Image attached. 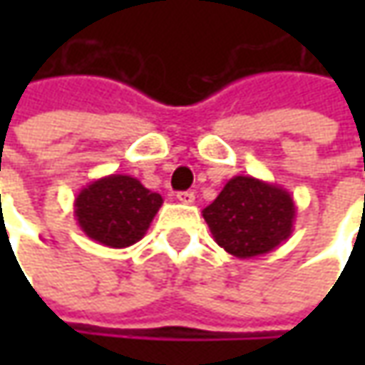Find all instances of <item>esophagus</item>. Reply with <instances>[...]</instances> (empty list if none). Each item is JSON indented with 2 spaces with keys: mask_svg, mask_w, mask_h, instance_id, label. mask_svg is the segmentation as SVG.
<instances>
[{
  "mask_svg": "<svg viewBox=\"0 0 365 365\" xmlns=\"http://www.w3.org/2000/svg\"><path fill=\"white\" fill-rule=\"evenodd\" d=\"M176 201H180V203H185V205L195 203V192H190V190H182V192H176Z\"/></svg>",
  "mask_w": 365,
  "mask_h": 365,
  "instance_id": "esophagus-1",
  "label": "esophagus"
}]
</instances>
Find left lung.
<instances>
[{"label":"left lung","instance_id":"1","mask_svg":"<svg viewBox=\"0 0 365 365\" xmlns=\"http://www.w3.org/2000/svg\"><path fill=\"white\" fill-rule=\"evenodd\" d=\"M213 240L227 254L264 256L292 235L297 207L287 189L254 176H233L203 209Z\"/></svg>","mask_w":365,"mask_h":365}]
</instances>
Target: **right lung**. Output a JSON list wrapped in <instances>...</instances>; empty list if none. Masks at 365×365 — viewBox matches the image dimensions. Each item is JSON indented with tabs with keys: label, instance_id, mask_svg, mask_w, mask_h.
I'll use <instances>...</instances> for the list:
<instances>
[{
	"label": "right lung",
	"instance_id": "1",
	"mask_svg": "<svg viewBox=\"0 0 365 365\" xmlns=\"http://www.w3.org/2000/svg\"><path fill=\"white\" fill-rule=\"evenodd\" d=\"M162 207L158 192L130 175L101 176L75 199V217L87 237L107 247H130L146 235Z\"/></svg>",
	"mask_w": 365,
	"mask_h": 365
}]
</instances>
